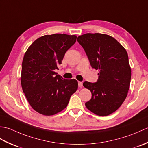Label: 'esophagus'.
<instances>
[{
    "label": "esophagus",
    "mask_w": 148,
    "mask_h": 148,
    "mask_svg": "<svg viewBox=\"0 0 148 148\" xmlns=\"http://www.w3.org/2000/svg\"><path fill=\"white\" fill-rule=\"evenodd\" d=\"M78 86H79V88H82L83 87V83L81 81H78Z\"/></svg>",
    "instance_id": "esophagus-1"
}]
</instances>
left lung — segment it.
<instances>
[{
    "mask_svg": "<svg viewBox=\"0 0 148 148\" xmlns=\"http://www.w3.org/2000/svg\"><path fill=\"white\" fill-rule=\"evenodd\" d=\"M77 40L83 47L92 67L99 71L95 83L84 81L92 99L88 109L100 116L115 112L126 99L130 88L131 68L127 52L112 37L99 33L83 34Z\"/></svg>",
    "mask_w": 148,
    "mask_h": 148,
    "instance_id": "1",
    "label": "left lung"
}]
</instances>
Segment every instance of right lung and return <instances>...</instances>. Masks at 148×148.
I'll return each instance as SVG.
<instances>
[{"mask_svg":"<svg viewBox=\"0 0 148 148\" xmlns=\"http://www.w3.org/2000/svg\"><path fill=\"white\" fill-rule=\"evenodd\" d=\"M76 36L45 35L36 39L25 53L21 84L31 107L45 116L54 115L67 106L76 92L77 81L65 79L56 72Z\"/></svg>","mask_w":148,"mask_h":148,"instance_id":"obj_1","label":"right lung"}]
</instances>
